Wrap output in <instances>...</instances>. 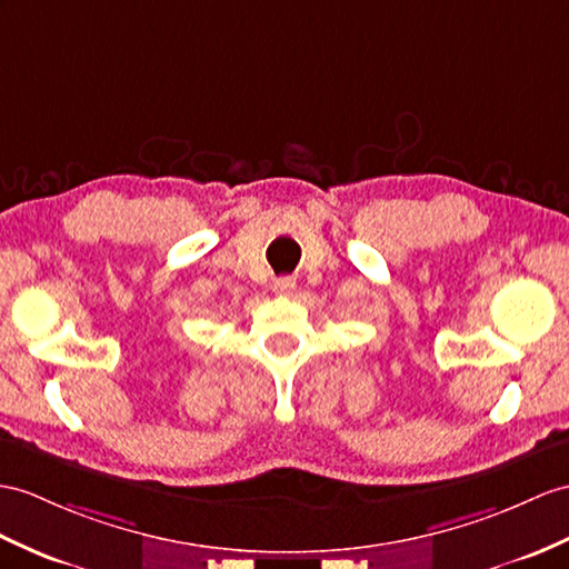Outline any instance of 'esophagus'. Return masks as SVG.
Returning <instances> with one entry per match:
<instances>
[{"instance_id":"obj_1","label":"esophagus","mask_w":569,"mask_h":569,"mask_svg":"<svg viewBox=\"0 0 569 569\" xmlns=\"http://www.w3.org/2000/svg\"><path fill=\"white\" fill-rule=\"evenodd\" d=\"M272 287H274V292L280 295V297H289L297 289V280H295V277L284 274V277H277Z\"/></svg>"}]
</instances>
